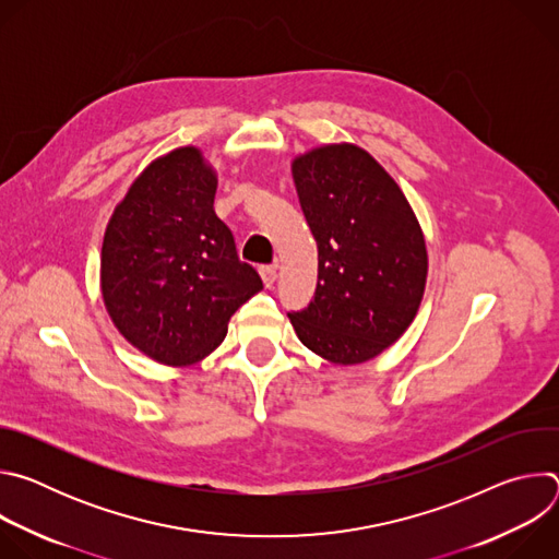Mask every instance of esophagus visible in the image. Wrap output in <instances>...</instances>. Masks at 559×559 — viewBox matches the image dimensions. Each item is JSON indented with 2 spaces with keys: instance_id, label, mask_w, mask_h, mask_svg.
<instances>
[{
  "instance_id": "34e87169",
  "label": "esophagus",
  "mask_w": 559,
  "mask_h": 559,
  "mask_svg": "<svg viewBox=\"0 0 559 559\" xmlns=\"http://www.w3.org/2000/svg\"><path fill=\"white\" fill-rule=\"evenodd\" d=\"M261 278H263V283H265V287H272L274 283H276V267H272V265H263L261 270Z\"/></svg>"
}]
</instances>
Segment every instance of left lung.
Returning a JSON list of instances; mask_svg holds the SVG:
<instances>
[{
  "mask_svg": "<svg viewBox=\"0 0 559 559\" xmlns=\"http://www.w3.org/2000/svg\"><path fill=\"white\" fill-rule=\"evenodd\" d=\"M318 246V283L287 313L300 343L334 365L376 358L405 334L427 285L420 223L397 183L354 143L318 145L292 162Z\"/></svg>",
  "mask_w": 559,
  "mask_h": 559,
  "instance_id": "8db88e82",
  "label": "left lung"
}]
</instances>
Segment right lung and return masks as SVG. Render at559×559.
Here are the masks:
<instances>
[{"label":"right lung","instance_id":"right-lung-1","mask_svg":"<svg viewBox=\"0 0 559 559\" xmlns=\"http://www.w3.org/2000/svg\"><path fill=\"white\" fill-rule=\"evenodd\" d=\"M216 183L199 147H177L132 181L104 234L106 309L121 336L162 365L203 360L231 313L263 289L214 212Z\"/></svg>","mask_w":559,"mask_h":559}]
</instances>
